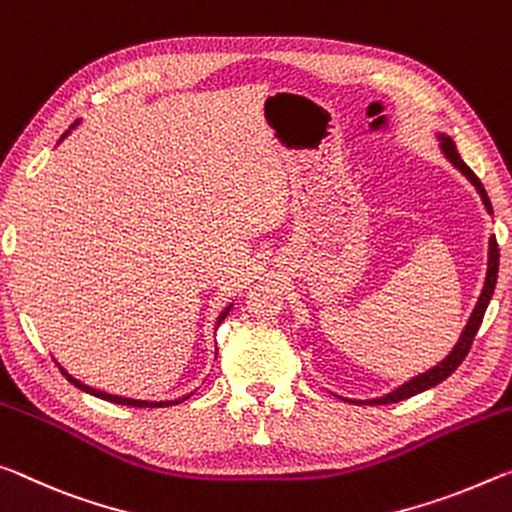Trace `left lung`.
Wrapping results in <instances>:
<instances>
[{"instance_id": "8db88e82", "label": "left lung", "mask_w": 512, "mask_h": 512, "mask_svg": "<svg viewBox=\"0 0 512 512\" xmlns=\"http://www.w3.org/2000/svg\"><path fill=\"white\" fill-rule=\"evenodd\" d=\"M435 136H438V140H440V152L445 154L447 161H449L451 165H454L456 170H458L460 174H463V177H465L469 183H472V186L476 188V192H479V197H481V201H483L485 211H488V213L492 215V204H490L488 192H485V188H483V183L479 181V177H476V174L465 165L463 158H460L458 149H456V145H454V140H451V138L447 136V133H440V131L435 133ZM497 272H499V245H497V238L490 236V240H488V272H485L483 290H481V295H479V301H476L472 315H469L465 329L460 331V338H458V342L454 345V349H451L449 354H447L445 358H442L438 365H433L431 370H426V372H422V374L413 376V379H408L406 383L397 385L395 390L385 392V395H381V397H374V399H347V397H340V395H338V397L345 399V401H351V404H365V406L395 404V401L415 397V395H420V392H424V390L435 388V385L445 381L447 376L454 374V372L458 370V365L465 360L469 347H472L474 335H476V331H479V326H481V322H483L485 308H488L490 299H492V292H494V286H497Z\"/></svg>"}]
</instances>
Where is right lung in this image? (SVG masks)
I'll return each instance as SVG.
<instances>
[{"label":"right lung","mask_w":512,"mask_h":512,"mask_svg":"<svg viewBox=\"0 0 512 512\" xmlns=\"http://www.w3.org/2000/svg\"><path fill=\"white\" fill-rule=\"evenodd\" d=\"M79 124V122H77ZM77 124H74L72 129H77ZM70 129V131H72ZM70 131L67 133H63L61 136V140H58V145H61V142L70 136ZM233 308V304H229L224 308V311L217 315V320H215V324H220L226 315H229V311ZM217 351V349H215ZM61 367V372L65 374V379L70 381L74 388H79V390H83V392H88V395H92V397H97V399H104V401H111V404H120V406H136V408H163V406H174V404H181V401H186L190 395H183V397H179V399H167V401H145V399H131V397H120V395H111V392H102V390H97V388H90V385H86V383H81L79 379H74V376L65 370L63 365H58Z\"/></svg>","instance_id":"right-lung-1"}]
</instances>
